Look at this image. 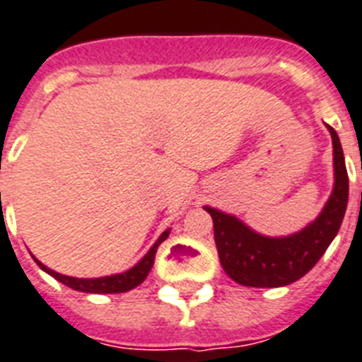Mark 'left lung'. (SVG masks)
<instances>
[{"label":"left lung","mask_w":362,"mask_h":362,"mask_svg":"<svg viewBox=\"0 0 362 362\" xmlns=\"http://www.w3.org/2000/svg\"><path fill=\"white\" fill-rule=\"evenodd\" d=\"M333 137L334 187L324 211L305 230L288 238L260 236L236 217L208 208L214 219V238L223 269L243 286L277 288L296 283L316 266L337 236L348 206V171L337 132Z\"/></svg>","instance_id":"left-lung-1"}]
</instances>
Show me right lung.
Listing matches in <instances>:
<instances>
[{"label": "right lung", "instance_id": "add662e5", "mask_svg": "<svg viewBox=\"0 0 362 362\" xmlns=\"http://www.w3.org/2000/svg\"><path fill=\"white\" fill-rule=\"evenodd\" d=\"M167 236H169V230H165L158 238V242L152 245V249L145 255V258L141 260L137 266H134L132 269L124 273H119V275H111V277H100V279H76V277H66V275H61V273L49 269L44 264L38 262V266L42 267L44 272L49 273L52 277H55L59 283L66 284L72 290H79V292H89V293H120V292H128L132 288L139 286L143 281L146 279L148 272L154 266V258L156 251L160 247L161 242H165Z\"/></svg>", "mask_w": 362, "mask_h": 362}]
</instances>
